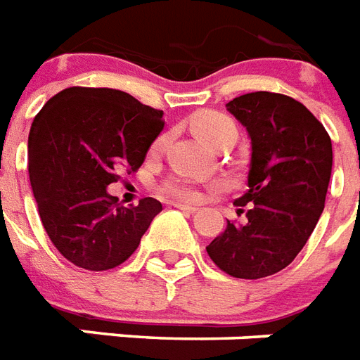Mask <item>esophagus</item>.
Here are the masks:
<instances>
[{
	"mask_svg": "<svg viewBox=\"0 0 360 360\" xmlns=\"http://www.w3.org/2000/svg\"><path fill=\"white\" fill-rule=\"evenodd\" d=\"M172 206H174V208H178V210H182V212H188V214H195V212H197V208H195V206H189V204L174 202Z\"/></svg>",
	"mask_w": 360,
	"mask_h": 360,
	"instance_id": "1",
	"label": "esophagus"
}]
</instances>
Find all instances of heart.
Returning <instances> with one entry per match:
<instances>
[{
	"label": "heart",
	"mask_w": 360,
	"mask_h": 360,
	"mask_svg": "<svg viewBox=\"0 0 360 360\" xmlns=\"http://www.w3.org/2000/svg\"><path fill=\"white\" fill-rule=\"evenodd\" d=\"M189 124H191V130L200 139L214 146L219 141L225 139V137H236V131H238L230 117L219 113V111H212V109L198 111L197 115H193V119H191ZM165 146L167 135L163 134L154 139V143L150 146V152L152 154H160ZM162 193L167 195V197L178 198V200H198L200 198V189L193 182L186 180V178H171V180H167L162 186Z\"/></svg>",
	"instance_id": "b5f03b06"
}]
</instances>
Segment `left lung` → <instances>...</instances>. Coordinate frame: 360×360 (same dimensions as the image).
<instances>
[{
	"mask_svg": "<svg viewBox=\"0 0 360 360\" xmlns=\"http://www.w3.org/2000/svg\"><path fill=\"white\" fill-rule=\"evenodd\" d=\"M226 109L251 137L249 189L234 202L247 221H226L206 251L232 277L262 278L292 264L312 234L326 206L333 145L320 120L286 94L249 93Z\"/></svg>",
	"mask_w": 360,
	"mask_h": 360,
	"instance_id": "left-lung-1",
	"label": "left lung"
}]
</instances>
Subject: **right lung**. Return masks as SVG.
<instances>
[{"label":"right lung","mask_w":360,"mask_h":360,"mask_svg":"<svg viewBox=\"0 0 360 360\" xmlns=\"http://www.w3.org/2000/svg\"><path fill=\"white\" fill-rule=\"evenodd\" d=\"M163 111L117 89L68 87L44 103L30 131V180L51 243L74 266L105 271L134 255L156 198L120 206L108 193L119 172L137 171Z\"/></svg>","instance_id":"right-lung-1"}]
</instances>
